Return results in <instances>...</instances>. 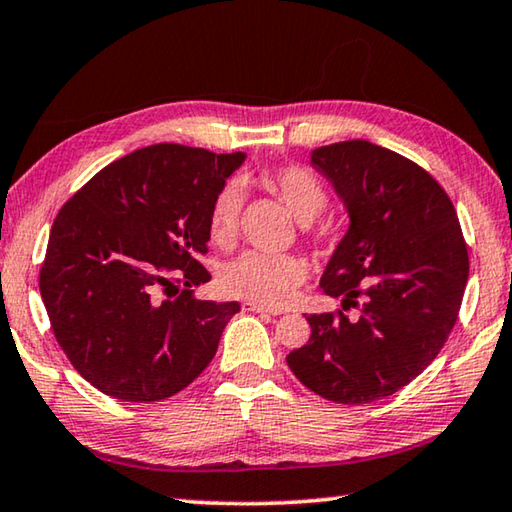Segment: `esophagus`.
Masks as SVG:
<instances>
[{
	"label": "esophagus",
	"mask_w": 512,
	"mask_h": 512,
	"mask_svg": "<svg viewBox=\"0 0 512 512\" xmlns=\"http://www.w3.org/2000/svg\"><path fill=\"white\" fill-rule=\"evenodd\" d=\"M241 307H244V311H253V314H271V316H275V311L266 309L264 305H257V302H250V300H246Z\"/></svg>",
	"instance_id": "1"
}]
</instances>
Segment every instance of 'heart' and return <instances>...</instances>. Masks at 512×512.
<instances>
[{
    "label": "heart",
    "instance_id": "b5f03b06",
    "mask_svg": "<svg viewBox=\"0 0 512 512\" xmlns=\"http://www.w3.org/2000/svg\"><path fill=\"white\" fill-rule=\"evenodd\" d=\"M257 183L280 198L291 216L300 223H311L325 210L327 189L305 167H282L262 171ZM241 189L225 185L214 198L210 210V239L216 246H230L239 230ZM307 264L296 255H264L250 250L230 262L221 273V287L235 298H244L264 307H284L307 280Z\"/></svg>",
    "mask_w": 512,
    "mask_h": 512
}]
</instances>
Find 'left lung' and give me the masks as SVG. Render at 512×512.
Instances as JSON below:
<instances>
[{
  "instance_id": "8db88e82",
  "label": "left lung",
  "mask_w": 512,
  "mask_h": 512,
  "mask_svg": "<svg viewBox=\"0 0 512 512\" xmlns=\"http://www.w3.org/2000/svg\"><path fill=\"white\" fill-rule=\"evenodd\" d=\"M311 167L350 216L320 289L359 316H307L309 341L287 363L325 400L368 404L400 391L443 350L470 259L445 189L404 155L350 140L311 151Z\"/></svg>"
}]
</instances>
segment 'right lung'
I'll list each match as a JSON object with an SVG mask.
<instances>
[{
  "label": "right lung",
  "instance_id": "add662e5",
  "mask_svg": "<svg viewBox=\"0 0 512 512\" xmlns=\"http://www.w3.org/2000/svg\"><path fill=\"white\" fill-rule=\"evenodd\" d=\"M246 153L153 144L103 167L58 212L40 271L56 341L94 388L160 402L207 368L239 302L196 300L210 210ZM176 281L188 287L162 299Z\"/></svg>",
  "mask_w": 512,
  "mask_h": 512
}]
</instances>
